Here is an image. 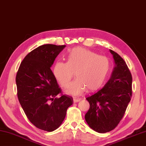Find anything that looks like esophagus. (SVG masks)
Instances as JSON below:
<instances>
[{"mask_svg": "<svg viewBox=\"0 0 146 146\" xmlns=\"http://www.w3.org/2000/svg\"><path fill=\"white\" fill-rule=\"evenodd\" d=\"M80 100L78 99V98H74V99H73V102H74V103H77V102H78Z\"/></svg>", "mask_w": 146, "mask_h": 146, "instance_id": "obj_1", "label": "esophagus"}]
</instances>
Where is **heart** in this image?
Wrapping results in <instances>:
<instances>
[{
  "label": "heart",
  "mask_w": 146,
  "mask_h": 146,
  "mask_svg": "<svg viewBox=\"0 0 146 146\" xmlns=\"http://www.w3.org/2000/svg\"><path fill=\"white\" fill-rule=\"evenodd\" d=\"M110 70L107 57L82 47L70 50L66 56V62H57L54 67V76L62 87H67L74 77L77 79L70 85L67 93L79 95L86 89L92 92L103 86Z\"/></svg>",
  "instance_id": "b5f03b06"
}]
</instances>
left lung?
Listing matches in <instances>:
<instances>
[{
	"label": "left lung",
	"mask_w": 146,
	"mask_h": 146,
	"mask_svg": "<svg viewBox=\"0 0 146 146\" xmlns=\"http://www.w3.org/2000/svg\"><path fill=\"white\" fill-rule=\"evenodd\" d=\"M115 67L103 88L87 98L90 105L85 119L90 128L104 133L115 129L125 113L132 96V76L125 61L110 50Z\"/></svg>",
	"instance_id": "left-lung-1"
}]
</instances>
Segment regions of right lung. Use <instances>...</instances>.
<instances>
[{
    "label": "right lung",
    "instance_id": "obj_1",
    "mask_svg": "<svg viewBox=\"0 0 146 146\" xmlns=\"http://www.w3.org/2000/svg\"><path fill=\"white\" fill-rule=\"evenodd\" d=\"M65 46L47 44L32 50L21 62L16 75L18 98L26 116L44 131L59 128L73 103L72 98L62 94L50 69Z\"/></svg>",
    "mask_w": 146,
    "mask_h": 146
}]
</instances>
